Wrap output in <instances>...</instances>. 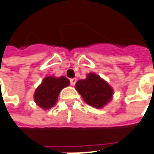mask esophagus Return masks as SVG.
Listing matches in <instances>:
<instances>
[{
  "label": "esophagus",
  "instance_id": "obj_1",
  "mask_svg": "<svg viewBox=\"0 0 154 154\" xmlns=\"http://www.w3.org/2000/svg\"><path fill=\"white\" fill-rule=\"evenodd\" d=\"M70 82H71V85H72V86H74V85L76 84L77 79H76V78H72V79L70 80Z\"/></svg>",
  "mask_w": 154,
  "mask_h": 154
}]
</instances>
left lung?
<instances>
[{"instance_id":"8db88e82","label":"left lung","mask_w":154,"mask_h":154,"mask_svg":"<svg viewBox=\"0 0 154 154\" xmlns=\"http://www.w3.org/2000/svg\"><path fill=\"white\" fill-rule=\"evenodd\" d=\"M75 88L85 103L96 108L106 106L113 96V89L108 82L94 72L88 73L85 79L77 81Z\"/></svg>"}]
</instances>
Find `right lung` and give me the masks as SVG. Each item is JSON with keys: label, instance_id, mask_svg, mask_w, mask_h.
I'll list each match as a JSON object with an SVG mask.
<instances>
[{"label": "right lung", "instance_id": "right-lung-1", "mask_svg": "<svg viewBox=\"0 0 154 154\" xmlns=\"http://www.w3.org/2000/svg\"><path fill=\"white\" fill-rule=\"evenodd\" d=\"M69 85L70 81L64 76L46 77L34 92V101L43 110L50 109L56 105L60 92Z\"/></svg>", "mask_w": 154, "mask_h": 154}]
</instances>
